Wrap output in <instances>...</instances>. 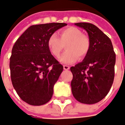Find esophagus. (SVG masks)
Instances as JSON below:
<instances>
[{
    "instance_id": "obj_1",
    "label": "esophagus",
    "mask_w": 125,
    "mask_h": 125,
    "mask_svg": "<svg viewBox=\"0 0 125 125\" xmlns=\"http://www.w3.org/2000/svg\"><path fill=\"white\" fill-rule=\"evenodd\" d=\"M63 68L64 70H68L70 69V66L67 65H64L63 66Z\"/></svg>"
}]
</instances>
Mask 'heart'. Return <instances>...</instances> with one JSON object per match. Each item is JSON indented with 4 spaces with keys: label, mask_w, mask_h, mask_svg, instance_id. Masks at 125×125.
<instances>
[{
    "label": "heart",
    "mask_w": 125,
    "mask_h": 125,
    "mask_svg": "<svg viewBox=\"0 0 125 125\" xmlns=\"http://www.w3.org/2000/svg\"><path fill=\"white\" fill-rule=\"evenodd\" d=\"M66 45V51L60 57L64 64H71L82 59L87 55L90 49L89 38L83 35L78 28L70 27L60 32V38L55 33L49 36L47 46L52 55L59 57Z\"/></svg>",
    "instance_id": "b5f03b06"
}]
</instances>
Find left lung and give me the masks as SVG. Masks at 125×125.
I'll return each mask as SVG.
<instances>
[{
	"instance_id": "1",
	"label": "left lung",
	"mask_w": 125,
	"mask_h": 125,
	"mask_svg": "<svg viewBox=\"0 0 125 125\" xmlns=\"http://www.w3.org/2000/svg\"><path fill=\"white\" fill-rule=\"evenodd\" d=\"M74 25L87 31L91 45L82 62L70 68L73 74L72 92L78 102L95 104L102 100L112 87L115 53L111 40L96 26L88 23Z\"/></svg>"
}]
</instances>
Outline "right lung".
<instances>
[{
  "instance_id": "1",
  "label": "right lung",
  "mask_w": 125,
  "mask_h": 125,
  "mask_svg": "<svg viewBox=\"0 0 125 125\" xmlns=\"http://www.w3.org/2000/svg\"><path fill=\"white\" fill-rule=\"evenodd\" d=\"M66 25L52 23L31 26L12 48L10 59L12 85L19 97L30 105H43L53 96L63 66L51 53L47 40Z\"/></svg>"
}]
</instances>
